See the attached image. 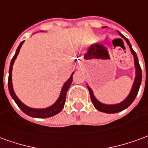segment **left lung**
I'll list each match as a JSON object with an SVG mask.
<instances>
[{"label": "left lung", "mask_w": 148, "mask_h": 148, "mask_svg": "<svg viewBox=\"0 0 148 148\" xmlns=\"http://www.w3.org/2000/svg\"><path fill=\"white\" fill-rule=\"evenodd\" d=\"M118 33L120 34V36L122 38H124V40L127 42V45L129 46V47H130L131 52L133 55L134 64H135V67H136V77H135V81H134V83L132 85V88L128 96L123 101H121V103H118V104H116V105H106V104L100 102L99 101H97L96 97H94L93 90H91V88H90L87 86V88H88L89 92H90V98H91V101H92V103H93L94 107L98 111L106 112V113H116V112H119L123 111L124 109H127V107L133 102L134 100L136 98L137 93L139 92V90H140V84H141V81H142V71H141V67H140V64H139V60H138V58H137L136 53L134 51V50L132 47V45H131L129 40L126 37L124 36L122 34L120 33L119 32H118Z\"/></svg>", "instance_id": "obj_1"}]
</instances>
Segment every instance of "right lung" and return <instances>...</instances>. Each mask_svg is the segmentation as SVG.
I'll list each match as a JSON object with an SVG mask.
<instances>
[{"label":"right lung","instance_id":"1","mask_svg":"<svg viewBox=\"0 0 148 148\" xmlns=\"http://www.w3.org/2000/svg\"><path fill=\"white\" fill-rule=\"evenodd\" d=\"M24 41L20 43V45L16 49V54L13 56V58H12L11 63H10V67H9V71H8V90H9V93L10 95L12 97V99L14 100L15 102L16 103V105L19 106V108L24 112L25 114H27V116H30L32 117H36V118H47L53 116L55 115L58 114V112H60L62 111V109H63V106H64L65 101H66V93H67V90L69 89V87L72 83V80H73V74L74 72H73V74H71V76L70 78L68 79L65 84L63 85V86L62 88L61 93L60 95L58 97V100L56 101V102L55 104H53L51 106L45 108V109H33V108H30L28 106H25L24 103H22L21 101V100L18 98L16 93H15L14 90H13V87H12V66L14 64V62L16 60V58L17 57L19 51H20V49L23 45Z\"/></svg>","mask_w":148,"mask_h":148}]
</instances>
